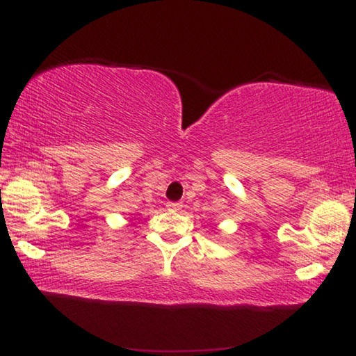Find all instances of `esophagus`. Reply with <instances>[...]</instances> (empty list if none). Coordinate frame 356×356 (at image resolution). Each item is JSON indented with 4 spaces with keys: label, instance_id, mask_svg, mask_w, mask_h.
I'll list each match as a JSON object with an SVG mask.
<instances>
[{
    "label": "esophagus",
    "instance_id": "1",
    "mask_svg": "<svg viewBox=\"0 0 356 356\" xmlns=\"http://www.w3.org/2000/svg\"><path fill=\"white\" fill-rule=\"evenodd\" d=\"M166 207L172 210V212H179V210L182 209V202H168Z\"/></svg>",
    "mask_w": 356,
    "mask_h": 356
}]
</instances>
